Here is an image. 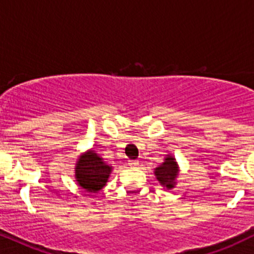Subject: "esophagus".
<instances>
[{"mask_svg": "<svg viewBox=\"0 0 254 254\" xmlns=\"http://www.w3.org/2000/svg\"><path fill=\"white\" fill-rule=\"evenodd\" d=\"M127 164H129V166L135 167L139 165V161H137V160H129V162H127Z\"/></svg>", "mask_w": 254, "mask_h": 254, "instance_id": "obj_1", "label": "esophagus"}]
</instances>
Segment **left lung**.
I'll return each instance as SVG.
<instances>
[{
  "instance_id": "obj_1",
  "label": "left lung",
  "mask_w": 254,
  "mask_h": 254,
  "mask_svg": "<svg viewBox=\"0 0 254 254\" xmlns=\"http://www.w3.org/2000/svg\"><path fill=\"white\" fill-rule=\"evenodd\" d=\"M180 167L177 164L176 159L172 155H166L160 166L155 169L154 174L156 176V180L160 182L162 187H166L167 190L174 189L176 185V179L179 176Z\"/></svg>"
}]
</instances>
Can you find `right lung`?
Listing matches in <instances>:
<instances>
[{
    "label": "right lung",
    "mask_w": 254,
    "mask_h": 254,
    "mask_svg": "<svg viewBox=\"0 0 254 254\" xmlns=\"http://www.w3.org/2000/svg\"><path fill=\"white\" fill-rule=\"evenodd\" d=\"M112 170L113 166L108 165L94 150H87L75 162V181L88 192L97 193L107 185Z\"/></svg>",
    "instance_id": "1"
}]
</instances>
